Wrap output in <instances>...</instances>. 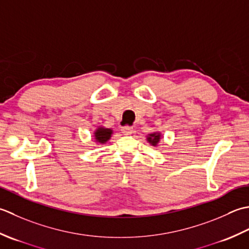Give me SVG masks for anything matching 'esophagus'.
Here are the masks:
<instances>
[{"label": "esophagus", "instance_id": "1", "mask_svg": "<svg viewBox=\"0 0 249 249\" xmlns=\"http://www.w3.org/2000/svg\"><path fill=\"white\" fill-rule=\"evenodd\" d=\"M121 133H123L124 135H131L132 133H133V128L129 125L123 126V128H121Z\"/></svg>", "mask_w": 249, "mask_h": 249}]
</instances>
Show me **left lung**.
<instances>
[{
    "label": "left lung",
    "mask_w": 249,
    "mask_h": 249,
    "mask_svg": "<svg viewBox=\"0 0 249 249\" xmlns=\"http://www.w3.org/2000/svg\"><path fill=\"white\" fill-rule=\"evenodd\" d=\"M161 140V133L160 132H154V133H150L147 135V142L151 145V146H157L159 144V142Z\"/></svg>",
    "instance_id": "left-lung-1"
}]
</instances>
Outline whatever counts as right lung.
<instances>
[{
    "instance_id": "obj_1",
    "label": "right lung",
    "mask_w": 249,
    "mask_h": 249,
    "mask_svg": "<svg viewBox=\"0 0 249 249\" xmlns=\"http://www.w3.org/2000/svg\"><path fill=\"white\" fill-rule=\"evenodd\" d=\"M113 134V130L108 128H104V126H99L98 129L94 131L93 136L94 140L98 144H105L106 142H108Z\"/></svg>"
}]
</instances>
